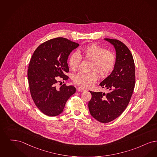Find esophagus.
I'll return each instance as SVG.
<instances>
[{"instance_id":"esophagus-1","label":"esophagus","mask_w":157,"mask_h":157,"mask_svg":"<svg viewBox=\"0 0 157 157\" xmlns=\"http://www.w3.org/2000/svg\"><path fill=\"white\" fill-rule=\"evenodd\" d=\"M77 90L78 91H85V89H83V88H82V87H78L77 89Z\"/></svg>"}]
</instances>
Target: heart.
Listing matches in <instances>:
<instances>
[{
	"label": "heart",
	"instance_id": "1",
	"mask_svg": "<svg viewBox=\"0 0 157 157\" xmlns=\"http://www.w3.org/2000/svg\"><path fill=\"white\" fill-rule=\"evenodd\" d=\"M81 58L91 61L90 70H96L102 78H105L111 74L116 66L117 57L114 53L107 51L100 46L93 43L84 46L72 53L68 59V65L73 70H76L81 62ZM98 76L96 71L88 73H78L75 75L73 81L82 87L89 88L98 80Z\"/></svg>",
	"mask_w": 157,
	"mask_h": 157
}]
</instances>
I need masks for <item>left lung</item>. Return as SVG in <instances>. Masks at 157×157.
Masks as SVG:
<instances>
[{
  "label": "left lung",
  "instance_id": "1",
  "mask_svg": "<svg viewBox=\"0 0 157 157\" xmlns=\"http://www.w3.org/2000/svg\"><path fill=\"white\" fill-rule=\"evenodd\" d=\"M115 48L116 64L114 70L100 86L109 90L107 93L90 91V114L99 122L109 123L120 116L127 107L136 82L135 64L130 50L121 41L104 39Z\"/></svg>",
  "mask_w": 157,
  "mask_h": 157
}]
</instances>
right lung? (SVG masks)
Listing matches in <instances>:
<instances>
[{
  "label": "right lung",
  "instance_id": "add662e5",
  "mask_svg": "<svg viewBox=\"0 0 157 157\" xmlns=\"http://www.w3.org/2000/svg\"><path fill=\"white\" fill-rule=\"evenodd\" d=\"M79 44L63 37L45 41L37 48L29 65L27 78L32 99L46 116H57L63 111L70 96L75 93L73 86L64 84L57 89V77L68 80L67 59Z\"/></svg>",
  "mask_w": 157,
  "mask_h": 157
}]
</instances>
